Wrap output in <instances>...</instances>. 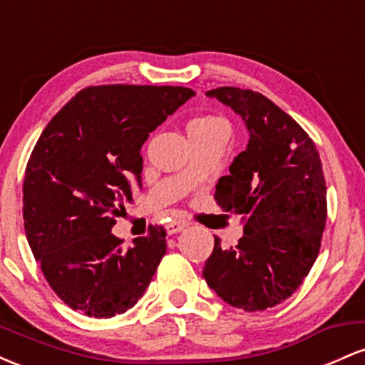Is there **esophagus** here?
Segmentation results:
<instances>
[{
    "label": "esophagus",
    "mask_w": 365,
    "mask_h": 365,
    "mask_svg": "<svg viewBox=\"0 0 365 365\" xmlns=\"http://www.w3.org/2000/svg\"><path fill=\"white\" fill-rule=\"evenodd\" d=\"M187 226H188V221L180 220V217H178V220H173L171 223H168V226H166V233H168V235H173V233L183 232Z\"/></svg>",
    "instance_id": "esophagus-1"
}]
</instances>
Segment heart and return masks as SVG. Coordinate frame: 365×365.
Instances as JSON below:
<instances>
[{
  "mask_svg": "<svg viewBox=\"0 0 365 365\" xmlns=\"http://www.w3.org/2000/svg\"><path fill=\"white\" fill-rule=\"evenodd\" d=\"M209 125H225L220 118H215V116H202V118H194L188 123L187 128L194 127H209Z\"/></svg>",
  "mask_w": 365,
  "mask_h": 365,
  "instance_id": "b5f03b06",
  "label": "heart"
}]
</instances>
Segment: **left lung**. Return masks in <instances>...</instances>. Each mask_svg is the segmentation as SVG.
<instances>
[{
    "label": "left lung",
    "mask_w": 365,
    "mask_h": 365,
    "mask_svg": "<svg viewBox=\"0 0 365 365\" xmlns=\"http://www.w3.org/2000/svg\"><path fill=\"white\" fill-rule=\"evenodd\" d=\"M242 116L249 144L216 185V200L242 215L244 237L215 249L204 279L244 311L282 304L304 282L319 254L326 225V182L316 145L304 128L259 92L220 87L206 92Z\"/></svg>",
    "instance_id": "obj_1"
}]
</instances>
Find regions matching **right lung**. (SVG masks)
Instances as JSON below:
<instances>
[{
	"label": "right lung",
	"mask_w": 365,
	"mask_h": 365,
	"mask_svg": "<svg viewBox=\"0 0 365 365\" xmlns=\"http://www.w3.org/2000/svg\"><path fill=\"white\" fill-rule=\"evenodd\" d=\"M194 96L171 86L87 87L41 133L25 170V235L73 311L113 317L149 287L166 252L165 230L150 228L123 250L111 228L142 187V144Z\"/></svg>",
	"instance_id": "obj_1"
}]
</instances>
